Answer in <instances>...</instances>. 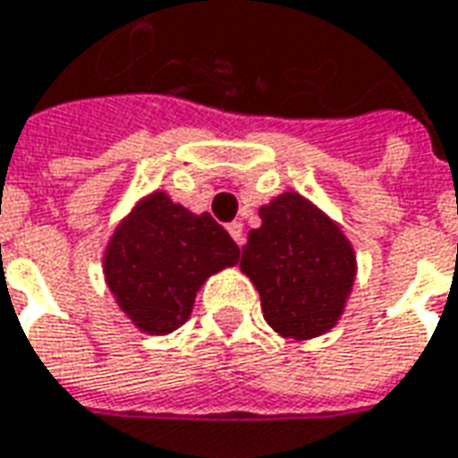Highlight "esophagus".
Returning a JSON list of instances; mask_svg holds the SVG:
<instances>
[{"instance_id": "obj_1", "label": "esophagus", "mask_w": 458, "mask_h": 458, "mask_svg": "<svg viewBox=\"0 0 458 458\" xmlns=\"http://www.w3.org/2000/svg\"><path fill=\"white\" fill-rule=\"evenodd\" d=\"M228 233H230V238L235 240L238 245H242V242H245V235H242V223H238V220H235V223H230Z\"/></svg>"}]
</instances>
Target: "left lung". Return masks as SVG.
I'll return each mask as SVG.
<instances>
[{"label": "left lung", "mask_w": 458, "mask_h": 458, "mask_svg": "<svg viewBox=\"0 0 458 458\" xmlns=\"http://www.w3.org/2000/svg\"><path fill=\"white\" fill-rule=\"evenodd\" d=\"M258 213L262 223L248 233L240 270L260 293L265 322L297 342L325 335L344 315L357 277L350 238L297 191H284Z\"/></svg>", "instance_id": "obj_1"}]
</instances>
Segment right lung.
Returning a JSON list of instances; mask_svg holds the SVG:
<instances>
[{"label":"right lung","mask_w":458,"mask_h":458,"mask_svg":"<svg viewBox=\"0 0 458 458\" xmlns=\"http://www.w3.org/2000/svg\"><path fill=\"white\" fill-rule=\"evenodd\" d=\"M240 248L208 213L153 191L121 218L104 250V280L143 335H171L193 312L210 275L238 265Z\"/></svg>","instance_id":"obj_1"}]
</instances>
